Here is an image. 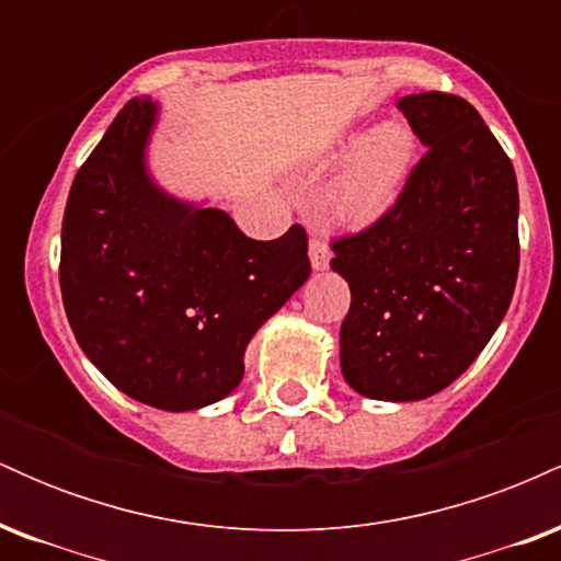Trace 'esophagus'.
I'll return each mask as SVG.
<instances>
[{"label": "esophagus", "instance_id": "obj_1", "mask_svg": "<svg viewBox=\"0 0 561 561\" xmlns=\"http://www.w3.org/2000/svg\"><path fill=\"white\" fill-rule=\"evenodd\" d=\"M308 259H311V266L317 268V272H324V268L330 266V244H327L324 237L317 234V231H313L311 242H308Z\"/></svg>", "mask_w": 561, "mask_h": 561}]
</instances>
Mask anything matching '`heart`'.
<instances>
[{
    "mask_svg": "<svg viewBox=\"0 0 561 561\" xmlns=\"http://www.w3.org/2000/svg\"><path fill=\"white\" fill-rule=\"evenodd\" d=\"M353 149L357 152L332 192V208L345 224L366 227L396 203L414 160V137L403 124H385L364 141L345 139L332 160L343 163Z\"/></svg>",
    "mask_w": 561,
    "mask_h": 561,
    "instance_id": "1",
    "label": "heart"
}]
</instances>
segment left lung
<instances>
[{"label": "left lung", "mask_w": 561, "mask_h": 561, "mask_svg": "<svg viewBox=\"0 0 561 561\" xmlns=\"http://www.w3.org/2000/svg\"><path fill=\"white\" fill-rule=\"evenodd\" d=\"M427 147L375 224L332 240L351 287L340 364L375 401H422L480 356L519 268L517 176L480 113L443 92L398 102Z\"/></svg>", "instance_id": "obj_1"}]
</instances>
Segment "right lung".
<instances>
[{"mask_svg":"<svg viewBox=\"0 0 561 561\" xmlns=\"http://www.w3.org/2000/svg\"><path fill=\"white\" fill-rule=\"evenodd\" d=\"M156 102L134 96L70 186L60 293L89 362L134 401L192 411L240 385L244 351L311 274L308 234L250 240L145 169Z\"/></svg>","mask_w":561,"mask_h":561,"instance_id":"add662e5","label":"right lung"}]
</instances>
